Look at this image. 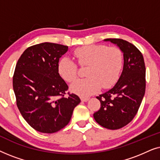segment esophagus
Instances as JSON below:
<instances>
[{
  "label": "esophagus",
  "instance_id": "1",
  "mask_svg": "<svg viewBox=\"0 0 160 160\" xmlns=\"http://www.w3.org/2000/svg\"><path fill=\"white\" fill-rule=\"evenodd\" d=\"M89 99V98H84V97H82V98H81V100H82V102H87V101H88Z\"/></svg>",
  "mask_w": 160,
  "mask_h": 160
}]
</instances>
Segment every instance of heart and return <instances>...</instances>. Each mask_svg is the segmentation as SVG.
<instances>
[{
    "instance_id": "obj_1",
    "label": "heart",
    "mask_w": 160,
    "mask_h": 160,
    "mask_svg": "<svg viewBox=\"0 0 160 160\" xmlns=\"http://www.w3.org/2000/svg\"><path fill=\"white\" fill-rule=\"evenodd\" d=\"M73 56L82 67L88 66L87 78L76 81L71 90L82 97H88L101 88L108 89L119 79L123 67L124 56L121 49L105 45H88L78 47ZM58 73L65 81L72 82L77 77L78 66L68 58H62L58 65Z\"/></svg>"
}]
</instances>
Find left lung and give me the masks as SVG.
<instances>
[{"label":"left lung","mask_w":160,"mask_h":160,"mask_svg":"<svg viewBox=\"0 0 160 160\" xmlns=\"http://www.w3.org/2000/svg\"><path fill=\"white\" fill-rule=\"evenodd\" d=\"M123 52L124 66L115 86L96 98L100 108L94 113L95 121L109 130H118L133 119L141 106L146 90V67L143 54L128 41L107 38Z\"/></svg>","instance_id":"left-lung-1"}]
</instances>
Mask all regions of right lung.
<instances>
[{"instance_id":"1","label":"right lung","mask_w":160,"mask_h":160,"mask_svg":"<svg viewBox=\"0 0 160 160\" xmlns=\"http://www.w3.org/2000/svg\"><path fill=\"white\" fill-rule=\"evenodd\" d=\"M68 47L41 43L28 47L17 61L13 89L19 112L38 132L54 133L65 128L81 102L58 73L60 58Z\"/></svg>"}]
</instances>
